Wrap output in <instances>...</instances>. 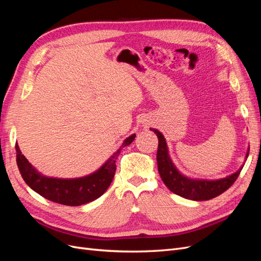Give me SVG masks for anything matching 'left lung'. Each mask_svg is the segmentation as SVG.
Wrapping results in <instances>:
<instances>
[{"label": "left lung", "instance_id": "obj_1", "mask_svg": "<svg viewBox=\"0 0 261 261\" xmlns=\"http://www.w3.org/2000/svg\"><path fill=\"white\" fill-rule=\"evenodd\" d=\"M151 130L154 132V134L158 136V139H159V146H158L156 152L158 170H159L163 183L167 185V187L172 193H174L180 197H184L186 199L197 201L209 200L224 193L226 189L233 185L236 178L239 177L243 167L231 175L215 180L193 179L184 176L177 171L175 165L173 164L172 160L170 159L168 146L162 134L156 129ZM248 153L249 151H247L246 159Z\"/></svg>", "mask_w": 261, "mask_h": 261}]
</instances>
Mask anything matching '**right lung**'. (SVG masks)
<instances>
[{
	"label": "right lung",
	"mask_w": 261,
	"mask_h": 261,
	"mask_svg": "<svg viewBox=\"0 0 261 261\" xmlns=\"http://www.w3.org/2000/svg\"><path fill=\"white\" fill-rule=\"evenodd\" d=\"M136 135L126 138L120 149L109 158V160L97 171L88 176L72 179L54 178L42 175L39 173L20 151L16 145V162L20 174L26 184L38 193L53 202L65 204V206H81L99 198L111 185L115 174V161L120 155L121 150L132 144Z\"/></svg>",
	"instance_id": "1"
}]
</instances>
